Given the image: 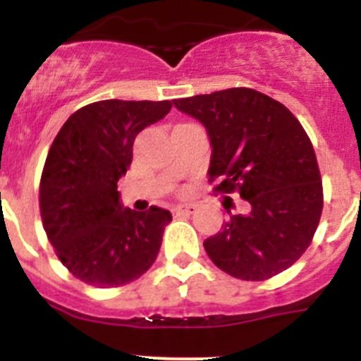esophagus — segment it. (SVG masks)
Masks as SVG:
<instances>
[{
  "label": "esophagus",
  "instance_id": "esophagus-1",
  "mask_svg": "<svg viewBox=\"0 0 361 361\" xmlns=\"http://www.w3.org/2000/svg\"><path fill=\"white\" fill-rule=\"evenodd\" d=\"M175 215H191V213L197 212L195 204H180L177 208L173 209Z\"/></svg>",
  "mask_w": 361,
  "mask_h": 361
}]
</instances>
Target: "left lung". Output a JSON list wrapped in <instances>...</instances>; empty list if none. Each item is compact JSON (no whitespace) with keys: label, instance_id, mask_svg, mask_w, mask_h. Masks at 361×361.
Returning a JSON list of instances; mask_svg holds the SVG:
<instances>
[{"label":"left lung","instance_id":"obj_1","mask_svg":"<svg viewBox=\"0 0 361 361\" xmlns=\"http://www.w3.org/2000/svg\"><path fill=\"white\" fill-rule=\"evenodd\" d=\"M206 126L215 193H240L250 212L231 215L204 240L219 269L240 280H267L298 260L324 208L320 168L311 139L282 103L253 88H228L175 99Z\"/></svg>","mask_w":361,"mask_h":361}]
</instances>
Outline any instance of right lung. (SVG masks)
I'll return each mask as SVG.
<instances>
[{
	"label": "right lung",
	"instance_id": "1",
	"mask_svg": "<svg viewBox=\"0 0 361 361\" xmlns=\"http://www.w3.org/2000/svg\"><path fill=\"white\" fill-rule=\"evenodd\" d=\"M170 110V101H97L73 111L54 139L41 173V220L57 258L81 282L121 288L155 262L171 213L123 209L117 183L137 133Z\"/></svg>",
	"mask_w": 361,
	"mask_h": 361
}]
</instances>
